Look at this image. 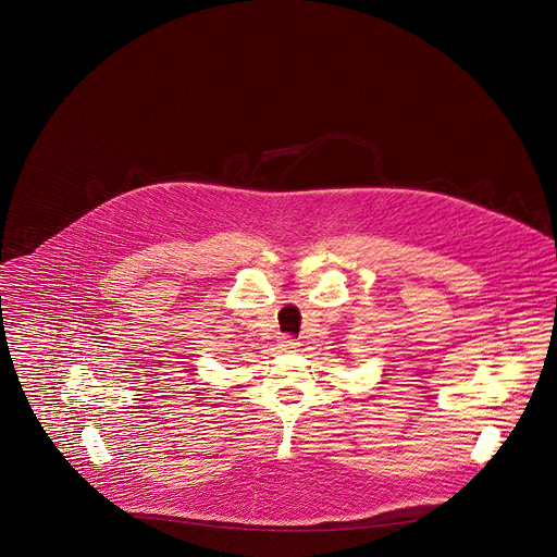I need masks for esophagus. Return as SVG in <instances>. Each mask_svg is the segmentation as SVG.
Listing matches in <instances>:
<instances>
[{
	"mask_svg": "<svg viewBox=\"0 0 557 557\" xmlns=\"http://www.w3.org/2000/svg\"><path fill=\"white\" fill-rule=\"evenodd\" d=\"M282 346H284L286 350H294V348H298V342H296L292 335H284V337H282Z\"/></svg>",
	"mask_w": 557,
	"mask_h": 557,
	"instance_id": "1",
	"label": "esophagus"
}]
</instances>
